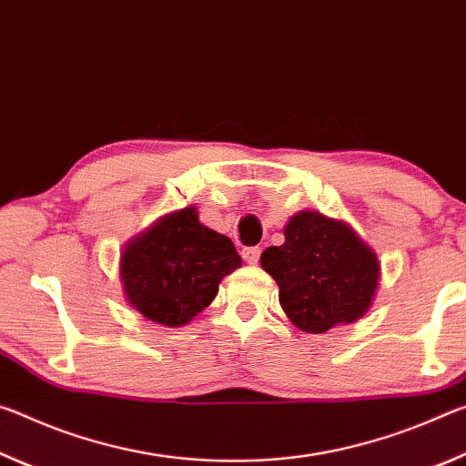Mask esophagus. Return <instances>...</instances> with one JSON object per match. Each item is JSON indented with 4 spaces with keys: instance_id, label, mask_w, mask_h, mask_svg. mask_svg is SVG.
Segmentation results:
<instances>
[{
    "instance_id": "esophagus-1",
    "label": "esophagus",
    "mask_w": 466,
    "mask_h": 466,
    "mask_svg": "<svg viewBox=\"0 0 466 466\" xmlns=\"http://www.w3.org/2000/svg\"><path fill=\"white\" fill-rule=\"evenodd\" d=\"M260 254H262L260 248H243V251H241L243 260H246L248 264H258V260H260Z\"/></svg>"
}]
</instances>
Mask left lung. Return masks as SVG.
Returning a JSON list of instances; mask_svg holds the SVG:
<instances>
[{
    "mask_svg": "<svg viewBox=\"0 0 466 466\" xmlns=\"http://www.w3.org/2000/svg\"><path fill=\"white\" fill-rule=\"evenodd\" d=\"M260 264L277 280L287 318L309 334L363 318L380 283L376 251L347 223L314 210L291 217L285 243L266 248Z\"/></svg>",
    "mask_w": 466,
    "mask_h": 466,
    "instance_id": "left-lung-1",
    "label": "left lung"
}]
</instances>
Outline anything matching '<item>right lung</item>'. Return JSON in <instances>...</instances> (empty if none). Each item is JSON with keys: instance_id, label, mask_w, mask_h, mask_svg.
Masks as SVG:
<instances>
[{"instance_id": "right-lung-1", "label": "right lung", "mask_w": 466, "mask_h": 466, "mask_svg": "<svg viewBox=\"0 0 466 466\" xmlns=\"http://www.w3.org/2000/svg\"><path fill=\"white\" fill-rule=\"evenodd\" d=\"M239 266L233 241L204 227L187 206L127 241L119 279L134 309L150 322L177 328L208 308L220 280Z\"/></svg>"}]
</instances>
